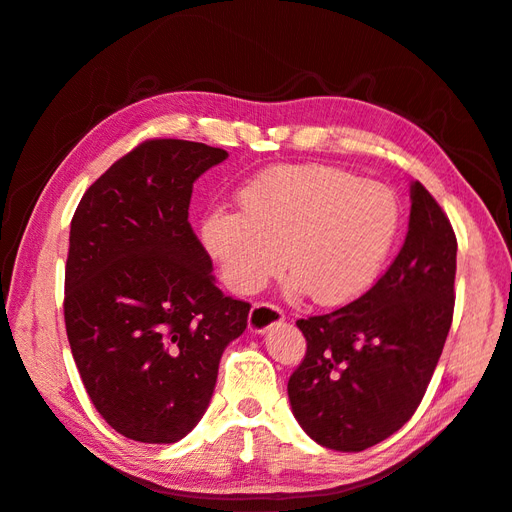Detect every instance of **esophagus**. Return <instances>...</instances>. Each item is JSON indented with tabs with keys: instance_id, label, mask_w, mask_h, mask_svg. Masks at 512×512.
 I'll list each match as a JSON object with an SVG mask.
<instances>
[{
	"instance_id": "esophagus-1",
	"label": "esophagus",
	"mask_w": 512,
	"mask_h": 512,
	"mask_svg": "<svg viewBox=\"0 0 512 512\" xmlns=\"http://www.w3.org/2000/svg\"><path fill=\"white\" fill-rule=\"evenodd\" d=\"M284 322V311L274 303H255L249 314V328L253 332H265L274 324Z\"/></svg>"
}]
</instances>
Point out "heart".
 Listing matches in <instances>:
<instances>
[{"mask_svg": "<svg viewBox=\"0 0 512 512\" xmlns=\"http://www.w3.org/2000/svg\"><path fill=\"white\" fill-rule=\"evenodd\" d=\"M238 201L240 211L211 207L201 238L240 295L257 293L286 263L295 293L345 305L372 286L399 228L391 190L326 165L274 167Z\"/></svg>", "mask_w": 512, "mask_h": 512, "instance_id": "b5f03b06", "label": "heart"}]
</instances>
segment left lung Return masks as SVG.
Returning <instances> with one entry per match:
<instances>
[{"mask_svg":"<svg viewBox=\"0 0 512 512\" xmlns=\"http://www.w3.org/2000/svg\"><path fill=\"white\" fill-rule=\"evenodd\" d=\"M404 247L355 301L297 320L305 358L288 379L303 431L320 446L362 452L420 406L454 316L456 234L431 192L410 188Z\"/></svg>","mask_w":512,"mask_h":512,"instance_id":"8db88e82","label":"left lung"}]
</instances>
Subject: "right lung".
I'll return each mask as SVG.
<instances>
[{
	"label": "right lung",
	"instance_id": "obj_1",
	"mask_svg": "<svg viewBox=\"0 0 512 512\" xmlns=\"http://www.w3.org/2000/svg\"><path fill=\"white\" fill-rule=\"evenodd\" d=\"M228 157L201 142L138 144L85 190L71 221L64 324L100 416L127 439L173 443L203 418L221 353L251 303L226 297L188 207Z\"/></svg>",
	"mask_w": 512,
	"mask_h": 512
}]
</instances>
